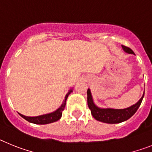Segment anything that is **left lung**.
<instances>
[{
    "label": "left lung",
    "instance_id": "8db88e82",
    "mask_svg": "<svg viewBox=\"0 0 152 152\" xmlns=\"http://www.w3.org/2000/svg\"><path fill=\"white\" fill-rule=\"evenodd\" d=\"M122 48L126 53L134 55L133 51L128 47L122 45ZM87 94H88V105L91 110L93 117L96 119L97 121L102 122V123L116 124V123H120L122 122L126 121L136 113L137 110L140 107L142 100H143L145 92L143 93V95L140 98V100L136 103L125 109L100 108V107H97L94 102V99H93L90 88L88 89Z\"/></svg>",
    "mask_w": 152,
    "mask_h": 152
}]
</instances>
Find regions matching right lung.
Here are the masks:
<instances>
[{
	"mask_svg": "<svg viewBox=\"0 0 152 152\" xmlns=\"http://www.w3.org/2000/svg\"><path fill=\"white\" fill-rule=\"evenodd\" d=\"M73 92V89H70L68 92L67 93V94L64 96V100H63L62 104L59 107V108H58L56 111L49 113L43 114V115H40V116H26L23 115L21 113H19V115L21 117L23 118L24 119H26V121L29 122V123H34V124H39V125H45L49 124V123H54V122L58 121V119H61V115H62V111L64 110V107L66 105V100L68 98V95Z\"/></svg>",
	"mask_w": 152,
	"mask_h": 152,
	"instance_id": "obj_1",
	"label": "right lung"
}]
</instances>
